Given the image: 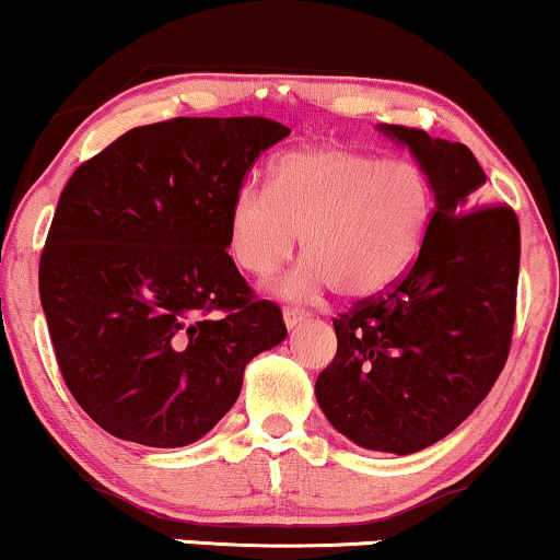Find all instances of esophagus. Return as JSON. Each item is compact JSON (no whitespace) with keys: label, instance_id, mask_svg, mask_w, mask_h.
<instances>
[{"label":"esophagus","instance_id":"esophagus-1","mask_svg":"<svg viewBox=\"0 0 560 560\" xmlns=\"http://www.w3.org/2000/svg\"><path fill=\"white\" fill-rule=\"evenodd\" d=\"M304 320H307V313H304V310H300V307H284V323H287L289 330H294L296 325H302Z\"/></svg>","mask_w":560,"mask_h":560}]
</instances>
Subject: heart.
<instances>
[{
	"instance_id": "obj_1",
	"label": "heart",
	"mask_w": 560,
	"mask_h": 560,
	"mask_svg": "<svg viewBox=\"0 0 560 560\" xmlns=\"http://www.w3.org/2000/svg\"><path fill=\"white\" fill-rule=\"evenodd\" d=\"M431 183L410 160H377L323 144L281 154L271 190L245 186L230 207V253L245 273L266 279L292 258V296L336 287L343 300L387 292L419 256L431 219Z\"/></svg>"
}]
</instances>
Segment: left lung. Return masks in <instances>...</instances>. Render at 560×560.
<instances>
[{"label":"left lung","mask_w":560,"mask_h":560,"mask_svg":"<svg viewBox=\"0 0 560 560\" xmlns=\"http://www.w3.org/2000/svg\"><path fill=\"white\" fill-rule=\"evenodd\" d=\"M380 129L419 160L434 209L408 271L332 320L338 351L315 395L359 447L410 455L455 431L504 370L520 222L506 203H486V173L465 144L408 126Z\"/></svg>","instance_id":"left-lung-1"}]
</instances>
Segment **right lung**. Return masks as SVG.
<instances>
[{
    "instance_id": "1",
    "label": "right lung",
    "mask_w": 560,
    "mask_h": 560,
    "mask_svg": "<svg viewBox=\"0 0 560 560\" xmlns=\"http://www.w3.org/2000/svg\"><path fill=\"white\" fill-rule=\"evenodd\" d=\"M289 133L260 116L126 131L59 196L38 289L61 377L108 434L186 447L235 406L245 366L287 338L230 258V207Z\"/></svg>"
}]
</instances>
